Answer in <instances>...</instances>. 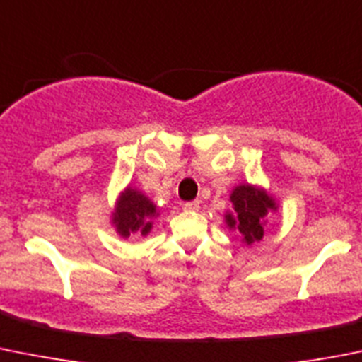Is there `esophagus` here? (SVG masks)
Returning a JSON list of instances; mask_svg holds the SVG:
<instances>
[{"label":"esophagus","instance_id":"1","mask_svg":"<svg viewBox=\"0 0 362 362\" xmlns=\"http://www.w3.org/2000/svg\"><path fill=\"white\" fill-rule=\"evenodd\" d=\"M184 206L187 210H192V212H196V210H199V202H198V199H194V202H187Z\"/></svg>","mask_w":362,"mask_h":362}]
</instances>
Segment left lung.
<instances>
[{
    "label": "left lung",
    "instance_id": "1",
    "mask_svg": "<svg viewBox=\"0 0 362 362\" xmlns=\"http://www.w3.org/2000/svg\"><path fill=\"white\" fill-rule=\"evenodd\" d=\"M230 202L233 212L224 214V223L240 237L244 244L259 242L265 233V217L278 210V203L263 187L240 184L231 191Z\"/></svg>",
    "mask_w": 362,
    "mask_h": 362
}]
</instances>
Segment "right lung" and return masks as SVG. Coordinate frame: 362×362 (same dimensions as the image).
Listing matches in <instances>:
<instances>
[{
    "label": "right lung",
    "mask_w": 362,
    "mask_h": 362,
    "mask_svg": "<svg viewBox=\"0 0 362 362\" xmlns=\"http://www.w3.org/2000/svg\"><path fill=\"white\" fill-rule=\"evenodd\" d=\"M159 216L156 203L143 194L139 189L127 187L120 192L115 210L111 212V224L120 237L129 238L131 235H148L153 228V219Z\"/></svg>",
    "instance_id": "obj_1"
}]
</instances>
